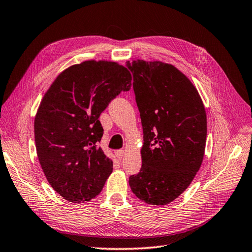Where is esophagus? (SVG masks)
I'll return each instance as SVG.
<instances>
[{"mask_svg": "<svg viewBox=\"0 0 252 252\" xmlns=\"http://www.w3.org/2000/svg\"><path fill=\"white\" fill-rule=\"evenodd\" d=\"M115 156L118 157L119 159H122L123 157L125 156V151H124V150H119V151H116V152H115Z\"/></svg>", "mask_w": 252, "mask_h": 252, "instance_id": "esophagus-1", "label": "esophagus"}]
</instances>
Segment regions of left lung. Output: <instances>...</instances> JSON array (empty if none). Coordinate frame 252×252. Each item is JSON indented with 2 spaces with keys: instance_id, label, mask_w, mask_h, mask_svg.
<instances>
[{
  "instance_id": "left-lung-1",
  "label": "left lung",
  "mask_w": 252,
  "mask_h": 252,
  "mask_svg": "<svg viewBox=\"0 0 252 252\" xmlns=\"http://www.w3.org/2000/svg\"><path fill=\"white\" fill-rule=\"evenodd\" d=\"M143 128L142 167L129 177L131 191L147 204L167 205L191 184L203 161L207 122L192 82L175 66L127 62Z\"/></svg>"
}]
</instances>
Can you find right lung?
I'll use <instances>...</instances> for the list:
<instances>
[{"label":"right lung","mask_w":252,"mask_h":252,"mask_svg":"<svg viewBox=\"0 0 252 252\" xmlns=\"http://www.w3.org/2000/svg\"><path fill=\"white\" fill-rule=\"evenodd\" d=\"M130 88L125 66L89 60L61 72L42 97L34 121L36 152L47 181L65 200L88 202L105 186L113 162L98 147V119Z\"/></svg>","instance_id":"right-lung-1"}]
</instances>
